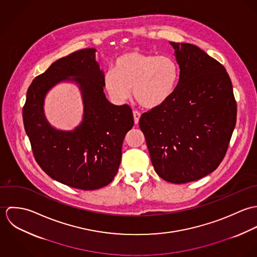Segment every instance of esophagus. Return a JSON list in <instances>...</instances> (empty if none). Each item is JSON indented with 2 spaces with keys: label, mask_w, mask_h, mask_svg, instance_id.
I'll return each instance as SVG.
<instances>
[{
  "label": "esophagus",
  "mask_w": 257,
  "mask_h": 257,
  "mask_svg": "<svg viewBox=\"0 0 257 257\" xmlns=\"http://www.w3.org/2000/svg\"><path fill=\"white\" fill-rule=\"evenodd\" d=\"M140 117H141V112L138 111V110H134V118H135V123H139V120H140Z\"/></svg>",
  "instance_id": "esophagus-1"
}]
</instances>
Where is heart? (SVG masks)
Segmentation results:
<instances>
[{
    "mask_svg": "<svg viewBox=\"0 0 257 257\" xmlns=\"http://www.w3.org/2000/svg\"><path fill=\"white\" fill-rule=\"evenodd\" d=\"M179 81V67L170 56L130 51L119 55L114 68L104 76V86L117 103L126 101L133 89L141 106L155 109L163 106L174 95Z\"/></svg>",
    "mask_w": 257,
    "mask_h": 257,
    "instance_id": "1",
    "label": "heart"
}]
</instances>
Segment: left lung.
I'll use <instances>...</instances> for the list:
<instances>
[{"label":"left lung","instance_id":"8db88e82","mask_svg":"<svg viewBox=\"0 0 257 257\" xmlns=\"http://www.w3.org/2000/svg\"><path fill=\"white\" fill-rule=\"evenodd\" d=\"M180 68L172 98L142 114L140 127L155 172L183 184L218 168L235 126L236 102L225 68L191 43L170 42Z\"/></svg>","mask_w":257,"mask_h":257}]
</instances>
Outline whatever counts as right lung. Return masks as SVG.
<instances>
[{
  "mask_svg": "<svg viewBox=\"0 0 257 257\" xmlns=\"http://www.w3.org/2000/svg\"><path fill=\"white\" fill-rule=\"evenodd\" d=\"M95 53V48H85L53 62L31 84L23 109L25 130L41 169L60 183L85 191L112 181L123 139L134 126L132 109L106 98L105 75ZM61 81L75 82L82 95L83 118L73 131L53 128L44 114L46 94Z\"/></svg>",
  "mask_w": 257,
  "mask_h": 257,
  "instance_id": "add662e5",
  "label": "right lung"
}]
</instances>
